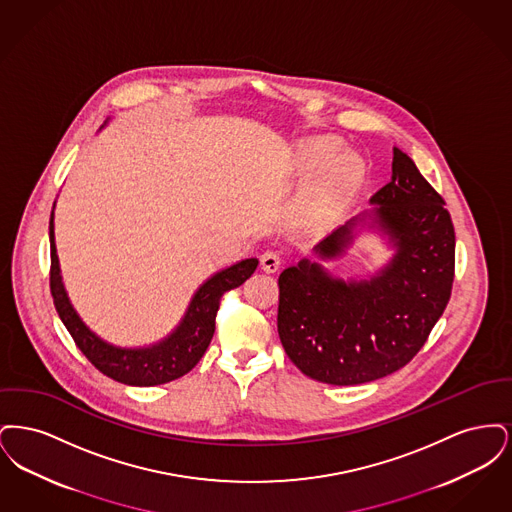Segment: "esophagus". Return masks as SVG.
I'll use <instances>...</instances> for the list:
<instances>
[{"instance_id": "34e87169", "label": "esophagus", "mask_w": 512, "mask_h": 512, "mask_svg": "<svg viewBox=\"0 0 512 512\" xmlns=\"http://www.w3.org/2000/svg\"><path fill=\"white\" fill-rule=\"evenodd\" d=\"M282 265V257L278 251H265L261 255V267L265 272H276Z\"/></svg>"}]
</instances>
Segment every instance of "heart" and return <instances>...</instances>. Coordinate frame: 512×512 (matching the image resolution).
Here are the masks:
<instances>
[{"instance_id": "obj_1", "label": "heart", "mask_w": 512, "mask_h": 512, "mask_svg": "<svg viewBox=\"0 0 512 512\" xmlns=\"http://www.w3.org/2000/svg\"><path fill=\"white\" fill-rule=\"evenodd\" d=\"M334 138H315L297 155V169L303 174L318 172L315 182L297 205V219L313 230L334 224L349 199L363 182V163L353 153H340Z\"/></svg>"}]
</instances>
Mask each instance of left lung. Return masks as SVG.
<instances>
[{
	"instance_id": "obj_1",
	"label": "left lung",
	"mask_w": 512,
	"mask_h": 512,
	"mask_svg": "<svg viewBox=\"0 0 512 512\" xmlns=\"http://www.w3.org/2000/svg\"><path fill=\"white\" fill-rule=\"evenodd\" d=\"M372 209L347 220L313 251L336 261L359 234L374 232L391 257L365 278H338L301 259L278 278V336L305 376L357 386L407 365L428 340L451 297L455 230L441 195L413 159L393 147L391 180Z\"/></svg>"
}]
</instances>
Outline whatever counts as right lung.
I'll return each mask as SVG.
<instances>
[{
    "mask_svg": "<svg viewBox=\"0 0 512 512\" xmlns=\"http://www.w3.org/2000/svg\"><path fill=\"white\" fill-rule=\"evenodd\" d=\"M55 209V203H53ZM49 245H51V274L49 286L55 309L65 328L73 336L78 349L92 365L105 376L126 386H159L172 382L194 368L205 355L215 334V318L219 311L222 293L242 286L255 272L259 259H242L230 267L222 268L207 278L197 290L178 326L163 340L146 347H121L99 338L94 330L76 313L65 290L57 247L53 211L49 220Z\"/></svg>",
    "mask_w": 512,
    "mask_h": 512,
    "instance_id": "add662e5",
    "label": "right lung"
}]
</instances>
